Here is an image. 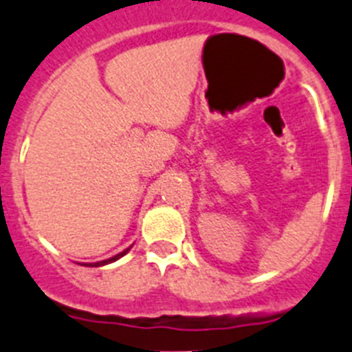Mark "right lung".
Here are the masks:
<instances>
[{"label":"right lung","mask_w":352,"mask_h":352,"mask_svg":"<svg viewBox=\"0 0 352 352\" xmlns=\"http://www.w3.org/2000/svg\"><path fill=\"white\" fill-rule=\"evenodd\" d=\"M129 252V248L127 250H124V252L122 253H118V255H115V256H111V258H108V261H102V262H97V264H94V265H104V264H109V262H115V261H118V258H120V256H124L125 253Z\"/></svg>","instance_id":"add662e5"}]
</instances>
